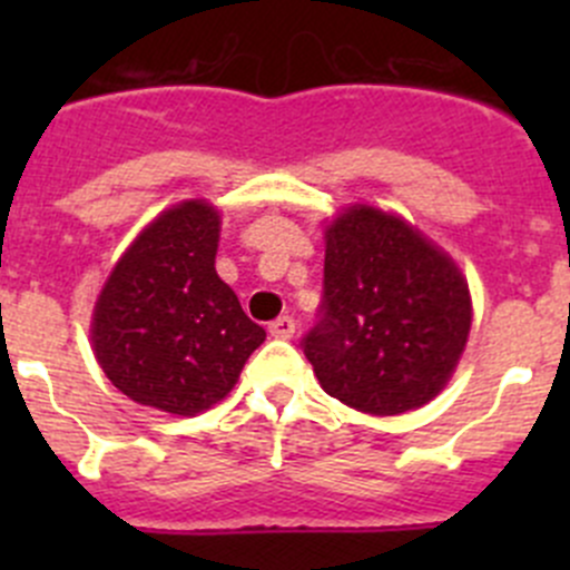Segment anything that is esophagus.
Masks as SVG:
<instances>
[{
	"label": "esophagus",
	"mask_w": 570,
	"mask_h": 570,
	"mask_svg": "<svg viewBox=\"0 0 570 570\" xmlns=\"http://www.w3.org/2000/svg\"><path fill=\"white\" fill-rule=\"evenodd\" d=\"M269 336L273 338H292V333H295V320L292 317H278L275 322H269Z\"/></svg>",
	"instance_id": "1"
}]
</instances>
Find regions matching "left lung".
Here are the masks:
<instances>
[{
	"label": "left lung",
	"mask_w": 570,
	"mask_h": 570,
	"mask_svg": "<svg viewBox=\"0 0 570 570\" xmlns=\"http://www.w3.org/2000/svg\"><path fill=\"white\" fill-rule=\"evenodd\" d=\"M471 331L458 264L402 217L355 204L325 228L320 320L303 353L327 394L372 416L422 407Z\"/></svg>",
	"instance_id": "1"
}]
</instances>
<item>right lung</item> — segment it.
Returning a JSON list of instances; mask_svg holds the SVG:
<instances>
[{
  "label": "right lung",
  "instance_id": "add662e5",
  "mask_svg": "<svg viewBox=\"0 0 570 570\" xmlns=\"http://www.w3.org/2000/svg\"><path fill=\"white\" fill-rule=\"evenodd\" d=\"M217 243L215 206L181 200L148 223L109 273L90 338L129 400L195 416L232 392L267 336L217 275Z\"/></svg>",
  "mask_w": 570,
  "mask_h": 570
}]
</instances>
